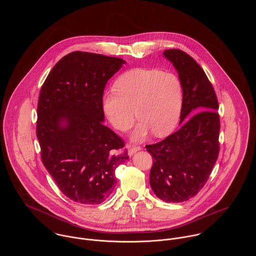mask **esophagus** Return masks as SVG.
I'll use <instances>...</instances> for the list:
<instances>
[{
  "label": "esophagus",
  "mask_w": 256,
  "mask_h": 256,
  "mask_svg": "<svg viewBox=\"0 0 256 256\" xmlns=\"http://www.w3.org/2000/svg\"><path fill=\"white\" fill-rule=\"evenodd\" d=\"M141 148H142L140 146H132V148H129V150H128V154H129V156H133L136 152L140 150Z\"/></svg>",
  "instance_id": "34e87169"
}]
</instances>
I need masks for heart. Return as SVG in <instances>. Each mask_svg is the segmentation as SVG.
Masks as SVG:
<instances>
[{"mask_svg":"<svg viewBox=\"0 0 256 256\" xmlns=\"http://www.w3.org/2000/svg\"><path fill=\"white\" fill-rule=\"evenodd\" d=\"M113 90L104 96L102 104L117 130H129L135 113L140 119L133 135L135 140L145 138L148 131L158 137L166 136L176 126L182 108L183 88L176 74L156 68L132 69L117 78Z\"/></svg>","mask_w":256,"mask_h":256,"instance_id":"b5f03b06","label":"heart"}]
</instances>
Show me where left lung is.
<instances>
[{
	"mask_svg": "<svg viewBox=\"0 0 256 256\" xmlns=\"http://www.w3.org/2000/svg\"><path fill=\"white\" fill-rule=\"evenodd\" d=\"M182 82V126L162 141L146 145L152 156L150 184L160 200L178 203L207 182L220 152V115L215 90L201 66L180 49L164 52Z\"/></svg>",
	"mask_w": 256,
	"mask_h": 256,
	"instance_id": "1",
	"label": "left lung"
}]
</instances>
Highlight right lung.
Segmentation results:
<instances>
[{
  "mask_svg": "<svg viewBox=\"0 0 256 256\" xmlns=\"http://www.w3.org/2000/svg\"><path fill=\"white\" fill-rule=\"evenodd\" d=\"M122 64L121 58L74 51L57 62L40 90L41 160L62 193L78 203L106 200L116 168L129 158L124 141L102 123L104 90Z\"/></svg>",
  "mask_w": 256,
  "mask_h": 256,
  "instance_id": "add662e5",
  "label": "right lung"
}]
</instances>
